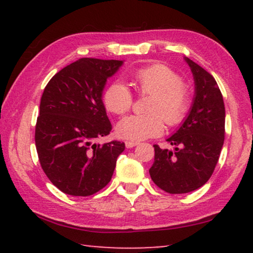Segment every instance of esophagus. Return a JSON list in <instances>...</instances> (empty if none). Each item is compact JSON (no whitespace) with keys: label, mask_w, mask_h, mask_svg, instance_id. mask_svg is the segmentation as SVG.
<instances>
[{"label":"esophagus","mask_w":253,"mask_h":253,"mask_svg":"<svg viewBox=\"0 0 253 253\" xmlns=\"http://www.w3.org/2000/svg\"><path fill=\"white\" fill-rule=\"evenodd\" d=\"M125 145H126L127 148H132V147L137 146V145H138V143H137V142H130V140H127V142L125 143Z\"/></svg>","instance_id":"obj_1"}]
</instances>
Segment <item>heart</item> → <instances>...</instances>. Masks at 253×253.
<instances>
[{
    "mask_svg": "<svg viewBox=\"0 0 253 253\" xmlns=\"http://www.w3.org/2000/svg\"><path fill=\"white\" fill-rule=\"evenodd\" d=\"M132 84L140 97L149 96L145 115L127 117L117 125L124 139L139 142L163 134L165 124L177 127L190 113L192 99L177 72L162 63L139 68L132 74ZM104 105L109 113L124 116L132 108L134 95L123 83L110 84L104 92Z\"/></svg>",
    "mask_w": 253,
    "mask_h": 253,
    "instance_id": "heart-1",
    "label": "heart"
}]
</instances>
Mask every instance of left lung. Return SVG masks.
<instances>
[{
    "instance_id": "8db88e82",
    "label": "left lung",
    "mask_w": 253,
    "mask_h": 253,
    "mask_svg": "<svg viewBox=\"0 0 253 253\" xmlns=\"http://www.w3.org/2000/svg\"><path fill=\"white\" fill-rule=\"evenodd\" d=\"M185 61L194 76L193 105L182 126L168 139L173 151L154 145L155 157L149 169L153 182L169 194L188 193L209 181L225 135L224 102L215 79L191 59Z\"/></svg>"
}]
</instances>
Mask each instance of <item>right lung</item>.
<instances>
[{
    "label": "right lung",
    "mask_w": 253,
    "mask_h": 253,
    "mask_svg": "<svg viewBox=\"0 0 253 253\" xmlns=\"http://www.w3.org/2000/svg\"><path fill=\"white\" fill-rule=\"evenodd\" d=\"M123 65L119 60L83 58L57 72L42 93L36 125L41 168L60 191L74 196L97 193L110 182L125 144L111 140L102 89Z\"/></svg>",
    "instance_id": "add662e5"
}]
</instances>
